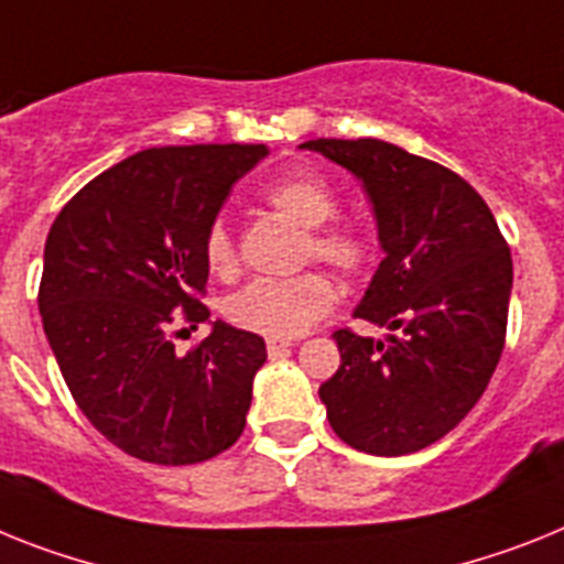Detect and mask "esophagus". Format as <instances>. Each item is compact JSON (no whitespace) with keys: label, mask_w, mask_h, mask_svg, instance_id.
Segmentation results:
<instances>
[{"label":"esophagus","mask_w":564,"mask_h":564,"mask_svg":"<svg viewBox=\"0 0 564 564\" xmlns=\"http://www.w3.org/2000/svg\"><path fill=\"white\" fill-rule=\"evenodd\" d=\"M290 347H295V340H292V338H269L267 340V352L272 355V358L283 355Z\"/></svg>","instance_id":"1"}]
</instances>
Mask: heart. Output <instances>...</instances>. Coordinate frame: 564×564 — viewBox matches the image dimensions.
<instances>
[{
	"label": "heart",
	"mask_w": 564,
	"mask_h": 564,
	"mask_svg": "<svg viewBox=\"0 0 564 564\" xmlns=\"http://www.w3.org/2000/svg\"><path fill=\"white\" fill-rule=\"evenodd\" d=\"M263 200L292 224L304 226V258L321 260L347 278H364L376 267L378 243L370 231L338 217V194L318 174H290L263 192ZM203 260L215 278L231 281L240 269L229 226L217 220L203 235ZM338 286L326 272L312 269L295 278H258L226 301V318L240 329L267 338H297L335 310Z\"/></svg>",
	"instance_id": "1"
}]
</instances>
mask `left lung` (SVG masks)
<instances>
[{"instance_id": "left-lung-1", "label": "left lung", "mask_w": 564, "mask_h": 564, "mask_svg": "<svg viewBox=\"0 0 564 564\" xmlns=\"http://www.w3.org/2000/svg\"><path fill=\"white\" fill-rule=\"evenodd\" d=\"M304 149L361 177L387 252L355 318L392 335H333L340 367L318 390L326 419L355 451H424L470 413L499 364L510 246L481 194L433 160L370 137H321Z\"/></svg>"}]
</instances>
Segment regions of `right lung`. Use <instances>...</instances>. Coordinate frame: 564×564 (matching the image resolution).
Returning a JSON list of instances; mask_svg holds the SVG:
<instances>
[{
    "label": "right lung",
    "instance_id": "add662e5",
    "mask_svg": "<svg viewBox=\"0 0 564 564\" xmlns=\"http://www.w3.org/2000/svg\"><path fill=\"white\" fill-rule=\"evenodd\" d=\"M267 145L145 149L85 183L45 240L40 312L70 395L108 442L197 465L246 427L263 338L217 321L186 355L174 324L209 318L203 235Z\"/></svg>",
    "mask_w": 564,
    "mask_h": 564
}]
</instances>
